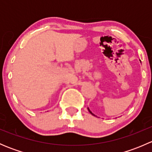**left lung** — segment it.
<instances>
[{"label":"left lung","instance_id":"obj_1","mask_svg":"<svg viewBox=\"0 0 152 152\" xmlns=\"http://www.w3.org/2000/svg\"><path fill=\"white\" fill-rule=\"evenodd\" d=\"M87 109H88V111H89V112H90V113H91V114H92V115H94V116H96V115H94V114H93V113H92V112H91V111H90V109H89V108H88V107H87Z\"/></svg>","mask_w":152,"mask_h":152}]
</instances>
